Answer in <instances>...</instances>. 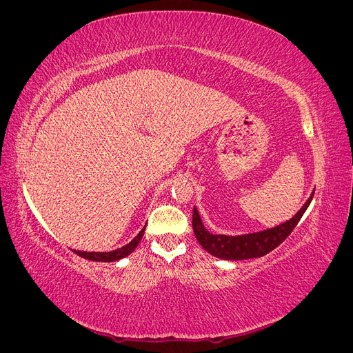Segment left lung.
<instances>
[{
  "mask_svg": "<svg viewBox=\"0 0 353 353\" xmlns=\"http://www.w3.org/2000/svg\"><path fill=\"white\" fill-rule=\"evenodd\" d=\"M314 197V191L311 197L306 200L302 209L299 210L296 215L279 227H274L259 232L252 234H243V236H223V234H212L209 232L205 225H203L201 218L199 215V210L193 209V230L194 236L200 245L208 253L219 259L225 261H243V259H252V258H261L266 253L274 250L288 237L297 222L303 216L305 210L307 209L309 203Z\"/></svg>",
  "mask_w": 353,
  "mask_h": 353,
  "instance_id": "1",
  "label": "left lung"
}]
</instances>
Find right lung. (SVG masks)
<instances>
[{
	"instance_id": "obj_1",
	"label": "right lung",
	"mask_w": 353,
	"mask_h": 353,
	"mask_svg": "<svg viewBox=\"0 0 353 353\" xmlns=\"http://www.w3.org/2000/svg\"><path fill=\"white\" fill-rule=\"evenodd\" d=\"M144 230L145 227L137 234V237H134L130 243L122 245V248L112 250V252H82V250H73L78 256L83 259H88V261H94V262H114V261H119L122 258H126L128 254H131L135 248L138 245V243L141 241L143 236H144Z\"/></svg>"
}]
</instances>
